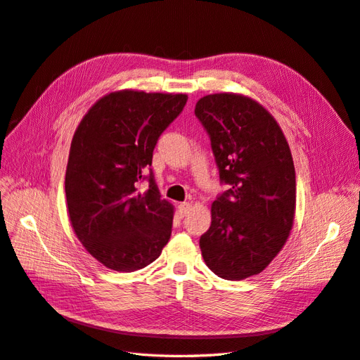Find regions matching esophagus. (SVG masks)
I'll list each match as a JSON object with an SVG mask.
<instances>
[{
	"label": "esophagus",
	"mask_w": 360,
	"mask_h": 360,
	"mask_svg": "<svg viewBox=\"0 0 360 360\" xmlns=\"http://www.w3.org/2000/svg\"><path fill=\"white\" fill-rule=\"evenodd\" d=\"M191 210H192V204H189V202H181L179 205V214H180V217H184L186 214H189Z\"/></svg>",
	"instance_id": "obj_1"
}]
</instances>
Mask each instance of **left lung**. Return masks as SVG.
I'll return each mask as SVG.
<instances>
[{
  "mask_svg": "<svg viewBox=\"0 0 360 360\" xmlns=\"http://www.w3.org/2000/svg\"><path fill=\"white\" fill-rule=\"evenodd\" d=\"M195 115L212 141L221 181L201 254L214 275H258L284 248L296 213V172L285 135L263 105L237 93L204 96Z\"/></svg>",
  "mask_w": 360,
  "mask_h": 360,
  "instance_id": "left-lung-1",
  "label": "left lung"
}]
</instances>
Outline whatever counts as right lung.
Instances as JSON below:
<instances>
[{
	"instance_id": "add662e5",
	"label": "right lung",
	"mask_w": 360,
	"mask_h": 360,
	"mask_svg": "<svg viewBox=\"0 0 360 360\" xmlns=\"http://www.w3.org/2000/svg\"><path fill=\"white\" fill-rule=\"evenodd\" d=\"M186 94L120 90L101 97L75 130L66 169L73 231L89 252L117 271L144 269L171 237L174 207L144 169L186 105Z\"/></svg>"
}]
</instances>
